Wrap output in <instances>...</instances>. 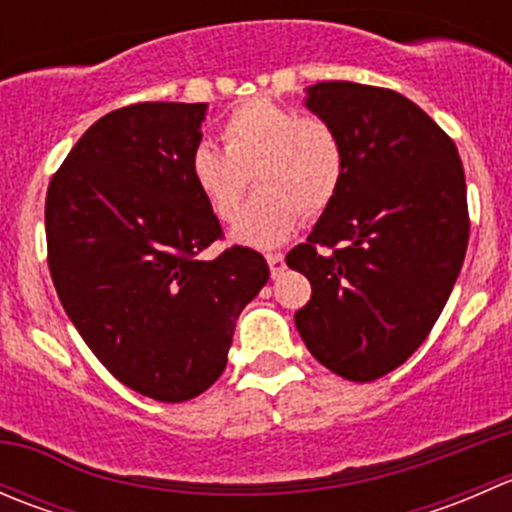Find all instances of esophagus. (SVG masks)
Masks as SVG:
<instances>
[{
    "instance_id": "1",
    "label": "esophagus",
    "mask_w": 512,
    "mask_h": 512,
    "mask_svg": "<svg viewBox=\"0 0 512 512\" xmlns=\"http://www.w3.org/2000/svg\"><path fill=\"white\" fill-rule=\"evenodd\" d=\"M267 265H270L272 277H280L285 272V255L282 252H272V255H267Z\"/></svg>"
}]
</instances>
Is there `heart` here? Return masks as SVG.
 <instances>
[{
	"mask_svg": "<svg viewBox=\"0 0 512 512\" xmlns=\"http://www.w3.org/2000/svg\"><path fill=\"white\" fill-rule=\"evenodd\" d=\"M223 141L225 151L198 143L188 173L210 213L225 223L240 210L252 173L257 195L232 227V240L240 245H282L302 213H324L342 185V141L319 116H299L270 98H252L227 116Z\"/></svg>",
	"mask_w": 512,
	"mask_h": 512,
	"instance_id": "b5f03b06",
	"label": "heart"
}]
</instances>
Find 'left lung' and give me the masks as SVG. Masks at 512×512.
Returning <instances> with one entry per match:
<instances>
[{"instance_id":"obj_1","label":"left lung","mask_w":512,"mask_h":512,"mask_svg":"<svg viewBox=\"0 0 512 512\" xmlns=\"http://www.w3.org/2000/svg\"><path fill=\"white\" fill-rule=\"evenodd\" d=\"M304 106L339 133L344 175L287 255L312 282L294 324L319 364L374 381L421 347L456 285L471 227L463 163L438 123L396 91L322 81Z\"/></svg>"}]
</instances>
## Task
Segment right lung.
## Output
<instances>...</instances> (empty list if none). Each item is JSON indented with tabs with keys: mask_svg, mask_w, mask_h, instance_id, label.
I'll use <instances>...</instances> for the list:
<instances>
[{
	"mask_svg": "<svg viewBox=\"0 0 512 512\" xmlns=\"http://www.w3.org/2000/svg\"><path fill=\"white\" fill-rule=\"evenodd\" d=\"M208 103H133L98 118L46 193L49 272L84 342L121 384L178 404L218 381L235 322L270 280L220 235L188 173Z\"/></svg>",
	"mask_w": 512,
	"mask_h": 512,
	"instance_id": "obj_1",
	"label": "right lung"
}]
</instances>
